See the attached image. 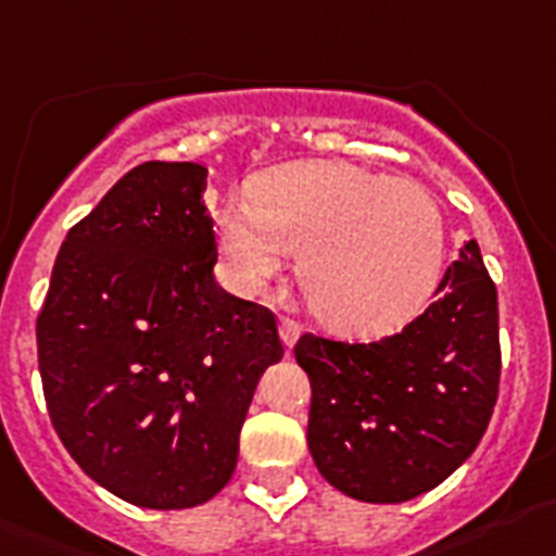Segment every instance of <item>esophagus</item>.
Here are the masks:
<instances>
[{
	"mask_svg": "<svg viewBox=\"0 0 556 556\" xmlns=\"http://www.w3.org/2000/svg\"><path fill=\"white\" fill-rule=\"evenodd\" d=\"M278 330H281L283 348L292 350L294 344H298V339H300V325L294 323V319H281V325H278Z\"/></svg>",
	"mask_w": 556,
	"mask_h": 556,
	"instance_id": "esophagus-1",
	"label": "esophagus"
}]
</instances>
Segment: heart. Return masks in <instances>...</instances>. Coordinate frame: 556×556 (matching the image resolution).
Returning <instances> with one entry per match:
<instances>
[{
    "label": "heart",
    "mask_w": 556,
    "mask_h": 556,
    "mask_svg": "<svg viewBox=\"0 0 556 556\" xmlns=\"http://www.w3.org/2000/svg\"><path fill=\"white\" fill-rule=\"evenodd\" d=\"M441 215L414 178L350 162L273 167L251 201L217 212V248L239 294L262 292L289 251L314 314L344 333L394 328L427 298L441 267Z\"/></svg>",
    "instance_id": "1"
}]
</instances>
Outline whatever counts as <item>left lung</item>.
Returning <instances> with one entry per match:
<instances>
[{
  "label": "left lung",
  "mask_w": 556,
  "mask_h": 556,
  "mask_svg": "<svg viewBox=\"0 0 556 556\" xmlns=\"http://www.w3.org/2000/svg\"><path fill=\"white\" fill-rule=\"evenodd\" d=\"M312 380L308 450L319 475L358 502L400 504L471 457L498 394L496 287L471 239L425 314L369 344L300 336Z\"/></svg>",
  "instance_id": "1"
}]
</instances>
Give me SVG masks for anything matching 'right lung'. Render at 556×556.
I'll list each match as a JSON object with an SVG mask.
<instances>
[{"label": "right lung", "instance_id": "right-lung-1", "mask_svg": "<svg viewBox=\"0 0 556 556\" xmlns=\"http://www.w3.org/2000/svg\"><path fill=\"white\" fill-rule=\"evenodd\" d=\"M198 162L126 173L65 237L38 317L52 425L93 482L187 510L231 480L253 391L283 358L275 317L215 281Z\"/></svg>", "mask_w": 556, "mask_h": 556}]
</instances>
